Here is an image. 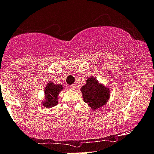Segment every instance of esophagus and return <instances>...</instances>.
I'll return each mask as SVG.
<instances>
[{
	"instance_id": "obj_1",
	"label": "esophagus",
	"mask_w": 154,
	"mask_h": 154,
	"mask_svg": "<svg viewBox=\"0 0 154 154\" xmlns=\"http://www.w3.org/2000/svg\"><path fill=\"white\" fill-rule=\"evenodd\" d=\"M69 87H70V88L72 89V90H75V88H76V84L71 85H70Z\"/></svg>"
}]
</instances>
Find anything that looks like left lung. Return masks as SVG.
Wrapping results in <instances>:
<instances>
[{
	"mask_svg": "<svg viewBox=\"0 0 154 154\" xmlns=\"http://www.w3.org/2000/svg\"><path fill=\"white\" fill-rule=\"evenodd\" d=\"M81 91L84 102L87 103L93 110L106 104L109 98V89L99 84L94 77L87 79L86 85L82 87Z\"/></svg>",
	"mask_w": 154,
	"mask_h": 154,
	"instance_id": "1",
	"label": "left lung"
}]
</instances>
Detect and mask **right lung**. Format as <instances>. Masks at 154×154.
Wrapping results in <instances>:
<instances>
[{
    "mask_svg": "<svg viewBox=\"0 0 154 154\" xmlns=\"http://www.w3.org/2000/svg\"><path fill=\"white\" fill-rule=\"evenodd\" d=\"M61 90H63L61 85H54L52 82H50L45 89L46 98L43 101V106L45 107H52L56 106L58 103L57 96Z\"/></svg>",
    "mask_w": 154,
    "mask_h": 154,
    "instance_id": "add662e5",
    "label": "right lung"
}]
</instances>
